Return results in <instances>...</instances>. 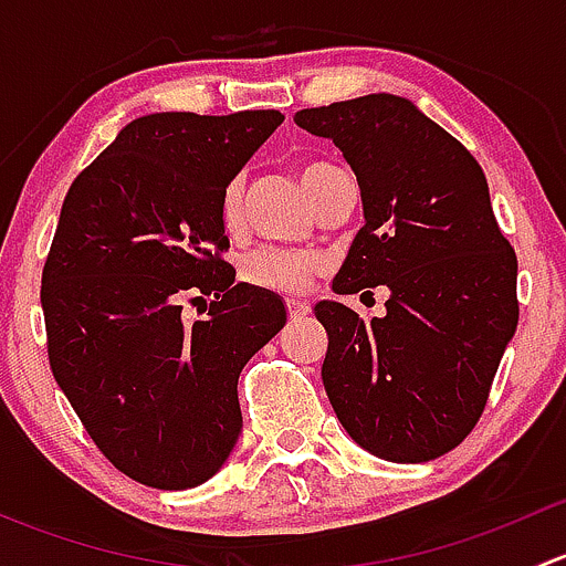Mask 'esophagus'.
Segmentation results:
<instances>
[{
  "instance_id": "esophagus-1",
  "label": "esophagus",
  "mask_w": 566,
  "mask_h": 566,
  "mask_svg": "<svg viewBox=\"0 0 566 566\" xmlns=\"http://www.w3.org/2000/svg\"><path fill=\"white\" fill-rule=\"evenodd\" d=\"M287 315L295 323V319L310 315V304H306V301H298V298H290L287 301Z\"/></svg>"
}]
</instances>
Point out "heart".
<instances>
[{
	"label": "heart",
	"instance_id": "obj_1",
	"mask_svg": "<svg viewBox=\"0 0 566 566\" xmlns=\"http://www.w3.org/2000/svg\"><path fill=\"white\" fill-rule=\"evenodd\" d=\"M336 172V167L325 161H310L301 167V182H304L306 193L315 199L325 180ZM221 224L227 232H238L243 224V188L241 180L227 182V188L221 191L219 202ZM243 279L249 284L260 290H271V293H284V295H298L310 287L312 276L317 271V260L310 251L287 249V247H260L251 249L243 256Z\"/></svg>",
	"mask_w": 566,
	"mask_h": 566
}]
</instances>
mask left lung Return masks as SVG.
I'll use <instances>...</instances> for the list:
<instances>
[{"label":"left lung","mask_w":566,"mask_h":566,"mask_svg":"<svg viewBox=\"0 0 566 566\" xmlns=\"http://www.w3.org/2000/svg\"><path fill=\"white\" fill-rule=\"evenodd\" d=\"M295 123L334 142L361 188L364 227L334 293L391 290L384 317L315 306L336 419L375 458H441L476 427L521 315L517 256L482 167L397 95L301 108Z\"/></svg>","instance_id":"1"}]
</instances>
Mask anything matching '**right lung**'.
Instances as JSON below:
<instances>
[{"instance_id": "add662e5", "label": "right lung", "mask_w": 566, "mask_h": 566, "mask_svg": "<svg viewBox=\"0 0 566 566\" xmlns=\"http://www.w3.org/2000/svg\"><path fill=\"white\" fill-rule=\"evenodd\" d=\"M282 119L147 114L62 202L40 287L51 373L101 454L147 488H197L224 465L241 369L287 323L276 295L235 282L219 213ZM202 297L209 317L182 318Z\"/></svg>"}]
</instances>
